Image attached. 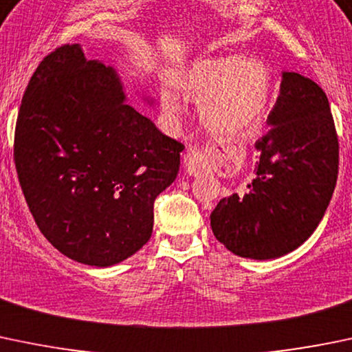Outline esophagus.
<instances>
[{"mask_svg":"<svg viewBox=\"0 0 352 352\" xmlns=\"http://www.w3.org/2000/svg\"><path fill=\"white\" fill-rule=\"evenodd\" d=\"M206 166H208V161H206V157L201 154V152L195 149H188L186 155H184V168H186L188 175L190 176L200 175Z\"/></svg>","mask_w":352,"mask_h":352,"instance_id":"34e87169","label":"esophagus"}]
</instances>
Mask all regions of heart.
Instances as JSON below:
<instances>
[{"label":"heart","instance_id":"1","mask_svg":"<svg viewBox=\"0 0 352 352\" xmlns=\"http://www.w3.org/2000/svg\"><path fill=\"white\" fill-rule=\"evenodd\" d=\"M175 86L190 98H198L203 125L217 135L239 137L261 125L271 101V72L261 59L248 56L212 57L177 72ZM169 115L181 111L175 93L162 95Z\"/></svg>","mask_w":352,"mask_h":352}]
</instances>
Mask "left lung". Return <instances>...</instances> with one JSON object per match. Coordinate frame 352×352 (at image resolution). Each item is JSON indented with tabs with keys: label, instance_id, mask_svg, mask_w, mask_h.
I'll use <instances>...</instances> for the list:
<instances>
[{
	"label": "left lung",
	"instance_id": "1",
	"mask_svg": "<svg viewBox=\"0 0 352 352\" xmlns=\"http://www.w3.org/2000/svg\"><path fill=\"white\" fill-rule=\"evenodd\" d=\"M271 126L256 142V176L222 198L210 215L217 241L235 256L276 259L295 251L320 223L339 171V142L324 89L283 72Z\"/></svg>",
	"mask_w": 352,
	"mask_h": 352
}]
</instances>
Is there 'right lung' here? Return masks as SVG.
<instances>
[{
	"mask_svg": "<svg viewBox=\"0 0 352 352\" xmlns=\"http://www.w3.org/2000/svg\"><path fill=\"white\" fill-rule=\"evenodd\" d=\"M183 149L126 103L113 67L66 43L25 89L13 155L43 237L69 259L108 267L147 244Z\"/></svg>",
	"mask_w": 352,
	"mask_h": 352,
	"instance_id": "1",
	"label": "right lung"
}]
</instances>
